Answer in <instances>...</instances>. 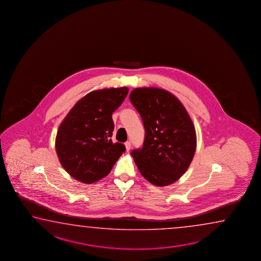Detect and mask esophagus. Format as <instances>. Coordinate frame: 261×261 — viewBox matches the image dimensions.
<instances>
[{
  "label": "esophagus",
  "mask_w": 261,
  "mask_h": 261,
  "mask_svg": "<svg viewBox=\"0 0 261 261\" xmlns=\"http://www.w3.org/2000/svg\"><path fill=\"white\" fill-rule=\"evenodd\" d=\"M125 148H126V151H128L132 148V143L130 142H125Z\"/></svg>",
  "instance_id": "1"
}]
</instances>
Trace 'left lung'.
<instances>
[{"instance_id": "left-lung-1", "label": "left lung", "mask_w": 261, "mask_h": 261, "mask_svg": "<svg viewBox=\"0 0 261 261\" xmlns=\"http://www.w3.org/2000/svg\"><path fill=\"white\" fill-rule=\"evenodd\" d=\"M129 100L142 117L145 139L132 151L139 171L153 186L179 180L189 168L196 150V133L181 102L165 89H133Z\"/></svg>"}]
</instances>
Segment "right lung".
<instances>
[{
	"label": "right lung",
	"instance_id": "obj_1",
	"mask_svg": "<svg viewBox=\"0 0 261 261\" xmlns=\"http://www.w3.org/2000/svg\"><path fill=\"white\" fill-rule=\"evenodd\" d=\"M127 87L94 90L80 98L59 125L56 150L63 168L75 180L93 184L107 176L125 146L112 143V113L123 102Z\"/></svg>",
	"mask_w": 261,
	"mask_h": 261
}]
</instances>
